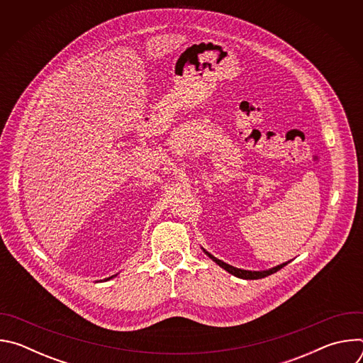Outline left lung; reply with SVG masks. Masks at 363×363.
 <instances>
[{"label":"left lung","instance_id":"left-lung-1","mask_svg":"<svg viewBox=\"0 0 363 363\" xmlns=\"http://www.w3.org/2000/svg\"><path fill=\"white\" fill-rule=\"evenodd\" d=\"M201 248H202V247H201ZM202 251H203L206 255H208L213 262H216L220 267H223L225 272H228L230 274H233V276H235V277H238V279H244V280H257V279L267 277V276H270V274H273V273L279 272L280 269H283V267L289 263V262L281 263V264H279V266H276V267H272V269H269V270L252 272V270H242V269H237V267H234V266H230V264L224 263L223 260H218L217 257H214L211 252H208V251H206L205 248H202Z\"/></svg>","mask_w":363,"mask_h":363}]
</instances>
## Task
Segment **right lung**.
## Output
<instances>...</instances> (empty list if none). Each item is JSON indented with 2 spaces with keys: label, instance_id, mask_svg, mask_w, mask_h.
<instances>
[{
  "label": "right lung",
  "instance_id": "add662e5",
  "mask_svg": "<svg viewBox=\"0 0 363 363\" xmlns=\"http://www.w3.org/2000/svg\"><path fill=\"white\" fill-rule=\"evenodd\" d=\"M118 274H115V276H111V277H108V279H105V280H111V279H113V277H116Z\"/></svg>",
  "mask_w": 363,
  "mask_h": 363
}]
</instances>
